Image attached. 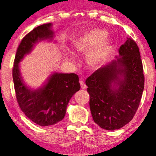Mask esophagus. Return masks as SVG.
<instances>
[{"mask_svg": "<svg viewBox=\"0 0 156 156\" xmlns=\"http://www.w3.org/2000/svg\"><path fill=\"white\" fill-rule=\"evenodd\" d=\"M80 87H81L82 89H86L87 88L86 83H85L84 81H83V80H80Z\"/></svg>", "mask_w": 156, "mask_h": 156, "instance_id": "34e87169", "label": "esophagus"}]
</instances>
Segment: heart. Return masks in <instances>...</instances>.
<instances>
[{
    "label": "heart",
    "mask_w": 156,
    "mask_h": 156,
    "mask_svg": "<svg viewBox=\"0 0 156 156\" xmlns=\"http://www.w3.org/2000/svg\"><path fill=\"white\" fill-rule=\"evenodd\" d=\"M107 32L99 28H94L84 33L73 43L74 51L86 54V61L88 66L95 67L104 61L111 47V40L106 36ZM68 60L74 62L72 56Z\"/></svg>",
    "instance_id": "heart-1"
}]
</instances>
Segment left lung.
I'll return each instance as SVG.
<instances>
[{"label":"left lung","instance_id":"obj_1","mask_svg":"<svg viewBox=\"0 0 156 156\" xmlns=\"http://www.w3.org/2000/svg\"><path fill=\"white\" fill-rule=\"evenodd\" d=\"M120 57L101 67L86 80L93 119L103 129L123 127L136 114L144 89L145 78L138 46L128 38Z\"/></svg>","mask_w":156,"mask_h":156}]
</instances>
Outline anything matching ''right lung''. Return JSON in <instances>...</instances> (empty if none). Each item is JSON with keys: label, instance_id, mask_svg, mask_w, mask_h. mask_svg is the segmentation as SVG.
<instances>
[{"label": "right lung", "instance_id": "1", "mask_svg": "<svg viewBox=\"0 0 156 156\" xmlns=\"http://www.w3.org/2000/svg\"><path fill=\"white\" fill-rule=\"evenodd\" d=\"M51 26L50 23L36 27L22 39L16 51L13 68L18 105L29 119L41 126L54 125L63 120L70 99L80 88L79 78L75 73H55L44 86L35 90L23 82L18 63L38 41L53 38Z\"/></svg>", "mask_w": 156, "mask_h": 156}]
</instances>
